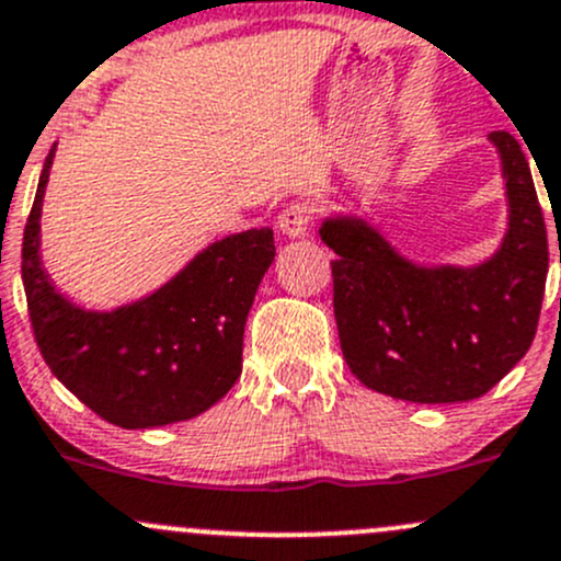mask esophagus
Wrapping results in <instances>:
<instances>
[{"mask_svg":"<svg viewBox=\"0 0 561 561\" xmlns=\"http://www.w3.org/2000/svg\"><path fill=\"white\" fill-rule=\"evenodd\" d=\"M276 226H279L282 233L290 236V239L306 236V233H309V226H311V209L306 204L287 206V209L279 215V220H276Z\"/></svg>","mask_w":561,"mask_h":561,"instance_id":"34e87169","label":"esophagus"}]
</instances>
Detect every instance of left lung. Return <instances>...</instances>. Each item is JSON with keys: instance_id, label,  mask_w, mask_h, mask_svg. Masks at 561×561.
I'll return each instance as SVG.
<instances>
[{"instance_id": "1", "label": "left lung", "mask_w": 561, "mask_h": 561, "mask_svg": "<svg viewBox=\"0 0 561 561\" xmlns=\"http://www.w3.org/2000/svg\"><path fill=\"white\" fill-rule=\"evenodd\" d=\"M508 228L486 261L424 265L359 215H330L333 309L346 365L368 389L411 403H465L527 355L548 274L543 209L514 134L492 131Z\"/></svg>"}]
</instances>
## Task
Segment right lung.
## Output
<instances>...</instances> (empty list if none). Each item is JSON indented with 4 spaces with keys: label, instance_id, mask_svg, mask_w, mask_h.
<instances>
[{
    "label": "right lung",
    "instance_id": "obj_1",
    "mask_svg": "<svg viewBox=\"0 0 561 561\" xmlns=\"http://www.w3.org/2000/svg\"><path fill=\"white\" fill-rule=\"evenodd\" d=\"M47 152L23 231V290L47 368L93 414L123 430L163 427L204 414L241 374L247 314L274 263L271 228L204 247L150 296L117 309H82L56 290L43 265Z\"/></svg>",
    "mask_w": 561,
    "mask_h": 561
}]
</instances>
